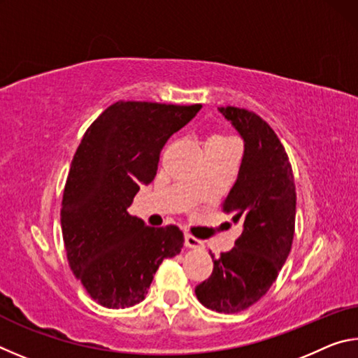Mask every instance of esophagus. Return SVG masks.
I'll use <instances>...</instances> for the list:
<instances>
[{"label":"esophagus","mask_w":358,"mask_h":358,"mask_svg":"<svg viewBox=\"0 0 358 358\" xmlns=\"http://www.w3.org/2000/svg\"><path fill=\"white\" fill-rule=\"evenodd\" d=\"M185 245L187 248H196V250L199 248V250H201V248H203V241L196 238V237H192V235H189V234H186L185 235Z\"/></svg>","instance_id":"esophagus-1"}]
</instances>
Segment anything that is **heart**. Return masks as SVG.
<instances>
[{
    "label": "heart",
    "instance_id": "b5f03b06",
    "mask_svg": "<svg viewBox=\"0 0 358 358\" xmlns=\"http://www.w3.org/2000/svg\"><path fill=\"white\" fill-rule=\"evenodd\" d=\"M211 138H222V141H230V138H227V137H221V136H215V137H211Z\"/></svg>",
    "mask_w": 358,
    "mask_h": 358
}]
</instances>
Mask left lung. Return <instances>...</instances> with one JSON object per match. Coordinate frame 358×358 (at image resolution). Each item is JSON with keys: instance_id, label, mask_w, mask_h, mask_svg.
<instances>
[{"instance_id": "left-lung-1", "label": "left lung", "mask_w": 358, "mask_h": 358, "mask_svg": "<svg viewBox=\"0 0 358 358\" xmlns=\"http://www.w3.org/2000/svg\"><path fill=\"white\" fill-rule=\"evenodd\" d=\"M245 151L238 177L224 201V211L241 224L235 246L213 254V273L196 287L205 308L240 313L266 294L290 252L295 229V183L286 150L265 121L246 108L220 107Z\"/></svg>"}]
</instances>
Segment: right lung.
<instances>
[{"instance_id": "add662e5", "label": "right lung", "mask_w": 358, "mask_h": 358, "mask_svg": "<svg viewBox=\"0 0 358 358\" xmlns=\"http://www.w3.org/2000/svg\"><path fill=\"white\" fill-rule=\"evenodd\" d=\"M201 108L121 101L85 132L64 186L62 229L71 270L101 306L141 303L162 260L183 248L177 226L148 227L128 208L155 180L169 137Z\"/></svg>"}]
</instances>
